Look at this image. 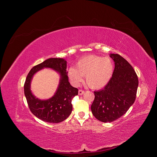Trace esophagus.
I'll return each mask as SVG.
<instances>
[{"label": "esophagus", "instance_id": "esophagus-1", "mask_svg": "<svg viewBox=\"0 0 157 157\" xmlns=\"http://www.w3.org/2000/svg\"><path fill=\"white\" fill-rule=\"evenodd\" d=\"M84 93V91L82 90V89H79V91H78L79 95H82Z\"/></svg>", "mask_w": 157, "mask_h": 157}]
</instances>
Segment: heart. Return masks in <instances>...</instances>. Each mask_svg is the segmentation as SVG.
<instances>
[{"label": "heart", "instance_id": "obj_1", "mask_svg": "<svg viewBox=\"0 0 157 157\" xmlns=\"http://www.w3.org/2000/svg\"><path fill=\"white\" fill-rule=\"evenodd\" d=\"M114 64L109 58L97 55H88L80 59L75 67L69 69L68 76L75 84L83 80L85 76L86 85L91 89L104 87L113 75Z\"/></svg>", "mask_w": 157, "mask_h": 157}]
</instances>
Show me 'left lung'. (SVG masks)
Returning a JSON list of instances; mask_svg holds the SVG:
<instances>
[{
  "instance_id": "left-lung-1",
  "label": "left lung",
  "mask_w": 157,
  "mask_h": 157,
  "mask_svg": "<svg viewBox=\"0 0 157 157\" xmlns=\"http://www.w3.org/2000/svg\"><path fill=\"white\" fill-rule=\"evenodd\" d=\"M115 62L113 75L101 90L94 91L93 116L103 122H113L129 109L136 99L139 79L130 64L118 54H110Z\"/></svg>"
}]
</instances>
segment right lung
<instances>
[{
  "label": "right lung",
  "instance_id": "add662e5",
  "mask_svg": "<svg viewBox=\"0 0 157 157\" xmlns=\"http://www.w3.org/2000/svg\"><path fill=\"white\" fill-rule=\"evenodd\" d=\"M43 67L58 71L61 75L60 82L55 95L52 98L41 101L31 93L30 82L33 75ZM24 94L32 113L43 121L59 123L68 117L73 109L72 99L78 94V89L68 81L66 73V61L62 58H49L35 66L29 73L25 84Z\"/></svg>",
  "mask_w": 157,
  "mask_h": 157
}]
</instances>
